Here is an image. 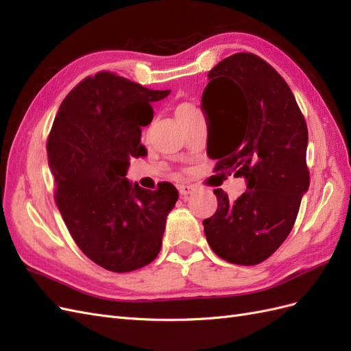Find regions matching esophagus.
<instances>
[{"label": "esophagus", "instance_id": "34e87169", "mask_svg": "<svg viewBox=\"0 0 351 351\" xmlns=\"http://www.w3.org/2000/svg\"><path fill=\"white\" fill-rule=\"evenodd\" d=\"M178 190L181 195H188V194L194 193V186L190 184H181V185H178Z\"/></svg>", "mask_w": 351, "mask_h": 351}]
</instances>
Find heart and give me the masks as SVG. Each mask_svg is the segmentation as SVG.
Instances as JSON below:
<instances>
[{
  "label": "heart",
  "instance_id": "1",
  "mask_svg": "<svg viewBox=\"0 0 351 351\" xmlns=\"http://www.w3.org/2000/svg\"><path fill=\"white\" fill-rule=\"evenodd\" d=\"M194 112H199V111H197V108L193 104H188V102L178 105L176 108V117L182 114H194Z\"/></svg>",
  "mask_w": 351,
  "mask_h": 351
}]
</instances>
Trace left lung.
Instances as JSON below:
<instances>
[{"mask_svg": "<svg viewBox=\"0 0 351 351\" xmlns=\"http://www.w3.org/2000/svg\"><path fill=\"white\" fill-rule=\"evenodd\" d=\"M208 77L209 157L217 172L245 176L247 190L234 202L213 190L218 209L203 221L204 234L219 258L256 265L289 236L308 190L307 123L282 75L254 53L226 58Z\"/></svg>", "mask_w": 351, "mask_h": 351, "instance_id": "1", "label": "left lung"}]
</instances>
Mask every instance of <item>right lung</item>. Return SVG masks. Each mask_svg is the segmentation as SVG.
Instances as JSON below:
<instances>
[{"instance_id": "add662e5", "label": "right lung", "mask_w": 351, "mask_h": 351, "mask_svg": "<svg viewBox=\"0 0 351 351\" xmlns=\"http://www.w3.org/2000/svg\"><path fill=\"white\" fill-rule=\"evenodd\" d=\"M169 93L101 71L71 90L53 121L47 156L58 209L82 252L108 271L154 261L179 197L170 182L151 191L125 179L130 157L147 154L141 128L152 121V102Z\"/></svg>"}]
</instances>
